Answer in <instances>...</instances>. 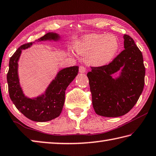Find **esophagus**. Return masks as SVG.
<instances>
[{"instance_id": "1", "label": "esophagus", "mask_w": 156, "mask_h": 156, "mask_svg": "<svg viewBox=\"0 0 156 156\" xmlns=\"http://www.w3.org/2000/svg\"><path fill=\"white\" fill-rule=\"evenodd\" d=\"M86 72V67L84 66H80V67H79V72L80 73H84Z\"/></svg>"}]
</instances>
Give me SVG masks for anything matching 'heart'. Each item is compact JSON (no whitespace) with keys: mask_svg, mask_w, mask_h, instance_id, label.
<instances>
[{"mask_svg":"<svg viewBox=\"0 0 156 156\" xmlns=\"http://www.w3.org/2000/svg\"><path fill=\"white\" fill-rule=\"evenodd\" d=\"M119 48L118 39L108 34H90L84 36L74 45L78 54L85 56V61L90 66L106 65L115 57Z\"/></svg>","mask_w":156,"mask_h":156,"instance_id":"obj_1","label":"heart"}]
</instances>
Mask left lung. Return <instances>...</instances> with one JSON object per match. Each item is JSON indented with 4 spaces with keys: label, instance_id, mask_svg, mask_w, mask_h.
I'll use <instances>...</instances> for the list:
<instances>
[{
    "label": "left lung",
    "instance_id": "left-lung-1",
    "mask_svg": "<svg viewBox=\"0 0 156 156\" xmlns=\"http://www.w3.org/2000/svg\"><path fill=\"white\" fill-rule=\"evenodd\" d=\"M124 49L108 65L91 67L87 73L96 114L107 117L126 115L136 104L145 85V67L141 51L124 35ZM119 70L116 79L111 75Z\"/></svg>",
    "mask_w": 156,
    "mask_h": 156
}]
</instances>
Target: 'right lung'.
I'll list each match as a JSON object with an SVG mask.
<instances>
[{"mask_svg": "<svg viewBox=\"0 0 156 156\" xmlns=\"http://www.w3.org/2000/svg\"><path fill=\"white\" fill-rule=\"evenodd\" d=\"M58 39V35L56 33H48L38 40ZM32 44V42H30L22 45L10 58L7 76L8 90L11 101L25 117L34 121L44 122L60 115L65 102L66 90L77 76L78 66L67 67L59 71L44 95L34 99L28 98L24 96L19 83L18 61L22 50L28 48Z\"/></svg>", "mask_w": 156, "mask_h": 156, "instance_id": "right-lung-1", "label": "right lung"}]
</instances>
